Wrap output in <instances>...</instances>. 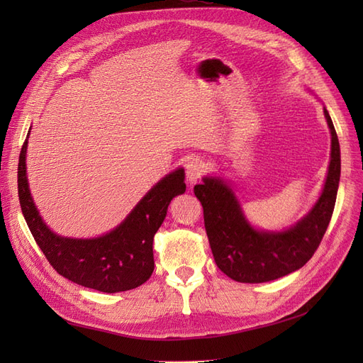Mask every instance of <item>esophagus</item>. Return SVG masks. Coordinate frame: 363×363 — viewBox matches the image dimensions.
<instances>
[{"label": "esophagus", "instance_id": "34e87169", "mask_svg": "<svg viewBox=\"0 0 363 363\" xmlns=\"http://www.w3.org/2000/svg\"><path fill=\"white\" fill-rule=\"evenodd\" d=\"M206 172V164L200 159H192L186 164V177H188L189 183H196Z\"/></svg>", "mask_w": 363, "mask_h": 363}]
</instances>
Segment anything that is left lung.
I'll return each mask as SVG.
<instances>
[{
    "label": "left lung",
    "instance_id": "1",
    "mask_svg": "<svg viewBox=\"0 0 363 363\" xmlns=\"http://www.w3.org/2000/svg\"><path fill=\"white\" fill-rule=\"evenodd\" d=\"M332 159L320 200L304 219L281 233L257 232L240 212L233 192L218 179L194 186L203 206L204 227L218 268L240 283H265L300 269L320 247L330 223L340 177V151L332 118Z\"/></svg>",
    "mask_w": 363,
    "mask_h": 363
}]
</instances>
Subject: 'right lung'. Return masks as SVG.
I'll list each match as a JSON object with an SVG mask.
<instances>
[{"mask_svg":"<svg viewBox=\"0 0 363 363\" xmlns=\"http://www.w3.org/2000/svg\"><path fill=\"white\" fill-rule=\"evenodd\" d=\"M26 151L27 139L18 163L19 204L50 265L65 279L100 292L130 291L144 284L155 271L152 239L171 200L186 191L184 171L177 169L162 179L113 232L95 239H68L54 235L38 213L28 191Z\"/></svg>","mask_w":363,"mask_h":363,"instance_id":"1","label":"right lung"}]
</instances>
